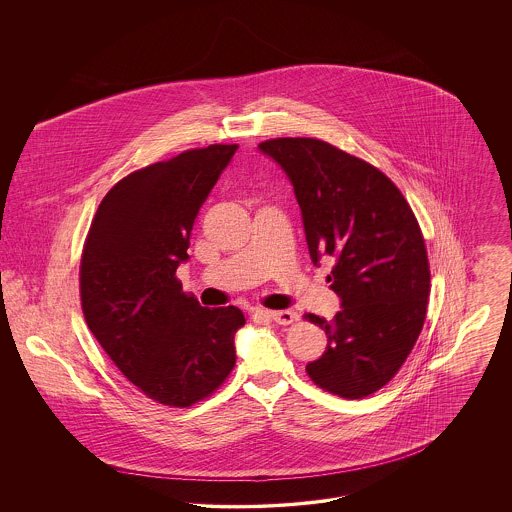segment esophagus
<instances>
[{
	"instance_id": "esophagus-1",
	"label": "esophagus",
	"mask_w": 512,
	"mask_h": 512,
	"mask_svg": "<svg viewBox=\"0 0 512 512\" xmlns=\"http://www.w3.org/2000/svg\"><path fill=\"white\" fill-rule=\"evenodd\" d=\"M268 317L272 318L274 322H278V324H290L297 315L290 309H284V311H268Z\"/></svg>"
}]
</instances>
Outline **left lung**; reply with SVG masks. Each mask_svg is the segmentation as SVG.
I'll return each mask as SVG.
<instances>
[{
    "instance_id": "1",
    "label": "left lung",
    "mask_w": 512,
    "mask_h": 512,
    "mask_svg": "<svg viewBox=\"0 0 512 512\" xmlns=\"http://www.w3.org/2000/svg\"><path fill=\"white\" fill-rule=\"evenodd\" d=\"M292 182L311 261L340 297L334 320L305 315L328 338L307 374L322 390L361 399L405 363L428 307L430 267L409 203L384 172L315 138L259 144Z\"/></svg>"
}]
</instances>
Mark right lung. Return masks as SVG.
<instances>
[{"label":"right lung","instance_id":"1","mask_svg":"<svg viewBox=\"0 0 512 512\" xmlns=\"http://www.w3.org/2000/svg\"><path fill=\"white\" fill-rule=\"evenodd\" d=\"M236 149H192L128 174L99 203L84 245L86 324L122 374L163 405H194L236 365L244 313L201 307L176 280L195 217Z\"/></svg>","mask_w":512,"mask_h":512}]
</instances>
